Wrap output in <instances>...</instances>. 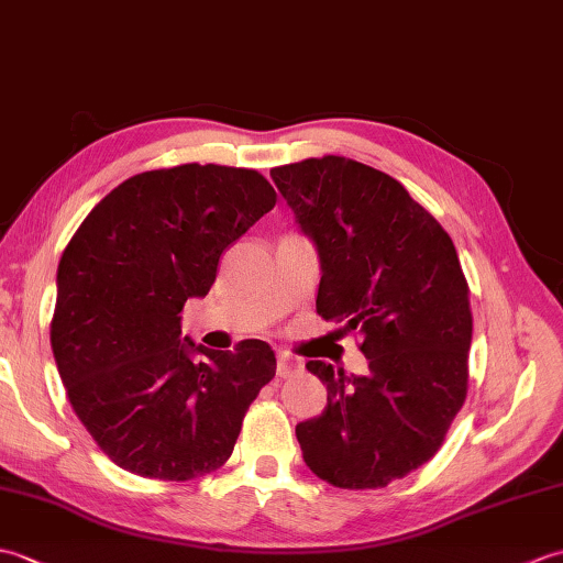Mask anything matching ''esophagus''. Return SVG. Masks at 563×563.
Wrapping results in <instances>:
<instances>
[{
  "instance_id": "34e87169",
  "label": "esophagus",
  "mask_w": 563,
  "mask_h": 563,
  "mask_svg": "<svg viewBox=\"0 0 563 563\" xmlns=\"http://www.w3.org/2000/svg\"><path fill=\"white\" fill-rule=\"evenodd\" d=\"M297 373H302V363L297 361L295 355H290L288 351H278V377L288 379Z\"/></svg>"
}]
</instances>
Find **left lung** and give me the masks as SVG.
Wrapping results in <instances>:
<instances>
[{
	"label": "left lung",
	"instance_id": "left-lung-1",
	"mask_svg": "<svg viewBox=\"0 0 563 563\" xmlns=\"http://www.w3.org/2000/svg\"><path fill=\"white\" fill-rule=\"evenodd\" d=\"M321 261L317 314L357 331L369 361L345 377L324 361L321 416L295 428L302 457L339 488H382L445 442L470 387V285L450 234L397 178L349 157L271 169Z\"/></svg>",
	"mask_w": 563,
	"mask_h": 563
}]
</instances>
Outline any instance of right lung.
I'll return each mask as SVG.
<instances>
[{
    "mask_svg": "<svg viewBox=\"0 0 563 563\" xmlns=\"http://www.w3.org/2000/svg\"><path fill=\"white\" fill-rule=\"evenodd\" d=\"M275 200L254 169L181 164L130 176L69 239L53 355L71 409L121 470L188 482L230 460L251 401L275 377V353L258 339L234 351L196 345L181 339V312Z\"/></svg>",
    "mask_w": 563,
    "mask_h": 563,
    "instance_id": "obj_1",
    "label": "right lung"
}]
</instances>
